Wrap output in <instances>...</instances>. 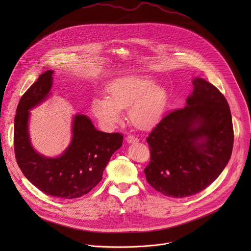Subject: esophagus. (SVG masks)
I'll return each instance as SVG.
<instances>
[{"label": "esophagus", "mask_w": 251, "mask_h": 251, "mask_svg": "<svg viewBox=\"0 0 251 251\" xmlns=\"http://www.w3.org/2000/svg\"><path fill=\"white\" fill-rule=\"evenodd\" d=\"M126 141H127L128 143H135V142H138L139 139H138L136 136L132 135V134H128V135L126 136Z\"/></svg>", "instance_id": "34e87169"}]
</instances>
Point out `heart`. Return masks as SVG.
I'll return each mask as SVG.
<instances>
[{"label": "heart", "mask_w": 251, "mask_h": 251, "mask_svg": "<svg viewBox=\"0 0 251 251\" xmlns=\"http://www.w3.org/2000/svg\"><path fill=\"white\" fill-rule=\"evenodd\" d=\"M109 96L97 97L92 111L106 128H111L128 109L130 121L139 127H150L163 115L168 102L165 88L155 84L149 75H129L113 80L107 88Z\"/></svg>", "instance_id": "heart-1"}]
</instances>
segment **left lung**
Returning <instances> with one entry per match:
<instances>
[{
  "label": "left lung",
  "mask_w": 251,
  "mask_h": 251,
  "mask_svg": "<svg viewBox=\"0 0 251 251\" xmlns=\"http://www.w3.org/2000/svg\"><path fill=\"white\" fill-rule=\"evenodd\" d=\"M187 106L166 114L146 138L150 162L144 173L158 192L186 198L207 188L226 168L233 126L224 94L202 78L193 80Z\"/></svg>",
  "instance_id": "8db88e82"
}]
</instances>
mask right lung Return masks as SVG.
Instances as JSON below:
<instances>
[{
	"label": "right lung",
	"instance_id": "add662e5",
	"mask_svg": "<svg viewBox=\"0 0 251 251\" xmlns=\"http://www.w3.org/2000/svg\"><path fill=\"white\" fill-rule=\"evenodd\" d=\"M52 70L40 75L22 96L15 116L14 148L17 163L27 180L46 195L70 200L88 194L102 180L113 153L122 146L121 133H105L85 115H75L73 140L57 158L35 152L27 131L29 109L44 101L52 85Z\"/></svg>",
	"mask_w": 251,
	"mask_h": 251
}]
</instances>
